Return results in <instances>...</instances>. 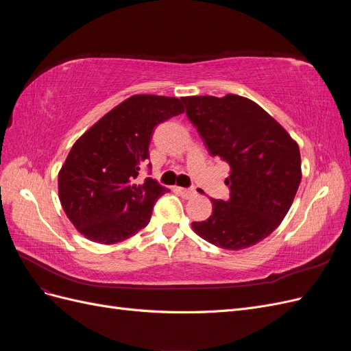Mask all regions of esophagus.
Listing matches in <instances>:
<instances>
[{"label":"esophagus","mask_w":351,"mask_h":351,"mask_svg":"<svg viewBox=\"0 0 351 351\" xmlns=\"http://www.w3.org/2000/svg\"><path fill=\"white\" fill-rule=\"evenodd\" d=\"M178 192H180V195H182L183 197H193L196 195V190L193 187H190V189H178Z\"/></svg>","instance_id":"esophagus-1"}]
</instances>
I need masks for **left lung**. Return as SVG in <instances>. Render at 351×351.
Returning a JSON list of instances; mask_svg holds the SVG:
<instances>
[{
  "label": "left lung",
  "mask_w": 351,
  "mask_h": 351,
  "mask_svg": "<svg viewBox=\"0 0 351 351\" xmlns=\"http://www.w3.org/2000/svg\"><path fill=\"white\" fill-rule=\"evenodd\" d=\"M186 114L212 156L230 165L228 200H212L196 234L227 250L253 246L277 228L302 180L299 145L256 102L239 95L186 97Z\"/></svg>",
  "instance_id": "1"
}]
</instances>
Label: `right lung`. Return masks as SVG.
Segmentation results:
<instances>
[{
	"mask_svg": "<svg viewBox=\"0 0 351 351\" xmlns=\"http://www.w3.org/2000/svg\"><path fill=\"white\" fill-rule=\"evenodd\" d=\"M182 112L178 98L134 95L79 137L58 173V196L80 234L114 244L149 224L167 189L151 177L134 180L149 159L155 127Z\"/></svg>",
	"mask_w": 351,
	"mask_h": 351,
	"instance_id": "add662e5",
	"label": "right lung"
}]
</instances>
